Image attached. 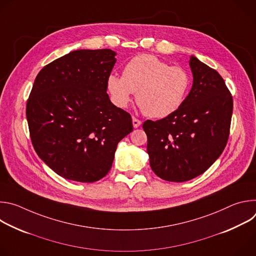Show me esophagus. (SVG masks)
I'll list each match as a JSON object with an SVG mask.
<instances>
[{
  "label": "esophagus",
  "mask_w": 256,
  "mask_h": 256,
  "mask_svg": "<svg viewBox=\"0 0 256 256\" xmlns=\"http://www.w3.org/2000/svg\"><path fill=\"white\" fill-rule=\"evenodd\" d=\"M142 124V122L140 120H138L136 118H132V126L134 128H138Z\"/></svg>",
  "instance_id": "1"
}]
</instances>
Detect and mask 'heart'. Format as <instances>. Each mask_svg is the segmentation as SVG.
Here are the masks:
<instances>
[{
  "label": "heart",
  "instance_id": "b5f03b06",
  "mask_svg": "<svg viewBox=\"0 0 256 256\" xmlns=\"http://www.w3.org/2000/svg\"><path fill=\"white\" fill-rule=\"evenodd\" d=\"M192 85L190 72L182 66H169L152 54H138L128 62L122 77L109 75L107 90L114 103L124 108L134 93L142 112L150 118H162L184 104Z\"/></svg>",
  "mask_w": 256,
  "mask_h": 256
}]
</instances>
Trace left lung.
Instances as JSON below:
<instances>
[{
    "label": "left lung",
    "instance_id": "1",
    "mask_svg": "<svg viewBox=\"0 0 256 256\" xmlns=\"http://www.w3.org/2000/svg\"><path fill=\"white\" fill-rule=\"evenodd\" d=\"M194 84L172 114L146 120L150 166L160 178L184 182L204 171L223 153L230 134L233 98L218 72L192 56Z\"/></svg>",
    "mask_w": 256,
    "mask_h": 256
}]
</instances>
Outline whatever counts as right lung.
Masks as SVG:
<instances>
[{
	"instance_id": "add662e5",
	"label": "right lung",
	"mask_w": 256,
	"mask_h": 256,
	"mask_svg": "<svg viewBox=\"0 0 256 256\" xmlns=\"http://www.w3.org/2000/svg\"><path fill=\"white\" fill-rule=\"evenodd\" d=\"M112 50H79L44 66L26 104L31 142L60 176L95 182L110 170L132 116L106 93L116 62Z\"/></svg>"
}]
</instances>
